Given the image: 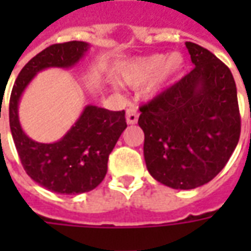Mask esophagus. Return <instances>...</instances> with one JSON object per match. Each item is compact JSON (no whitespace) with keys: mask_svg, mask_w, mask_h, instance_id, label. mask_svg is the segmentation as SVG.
I'll return each mask as SVG.
<instances>
[{"mask_svg":"<svg viewBox=\"0 0 251 251\" xmlns=\"http://www.w3.org/2000/svg\"><path fill=\"white\" fill-rule=\"evenodd\" d=\"M138 121V111H137L136 106H130L129 109L126 110V122L129 125H134Z\"/></svg>","mask_w":251,"mask_h":251,"instance_id":"esophagus-1","label":"esophagus"}]
</instances>
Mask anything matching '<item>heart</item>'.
<instances>
[{"label":"heart","instance_id":"1","mask_svg":"<svg viewBox=\"0 0 251 251\" xmlns=\"http://www.w3.org/2000/svg\"><path fill=\"white\" fill-rule=\"evenodd\" d=\"M184 67V56L174 52L168 56L154 53L126 62L118 71L120 80L126 86L138 88L151 82L148 93L156 95L177 76Z\"/></svg>","mask_w":251,"mask_h":251}]
</instances>
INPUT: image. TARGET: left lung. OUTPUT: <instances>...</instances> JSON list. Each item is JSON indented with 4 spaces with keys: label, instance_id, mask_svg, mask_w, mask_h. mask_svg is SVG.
<instances>
[{
    "label": "left lung",
    "instance_id": "8db88e82",
    "mask_svg": "<svg viewBox=\"0 0 251 251\" xmlns=\"http://www.w3.org/2000/svg\"><path fill=\"white\" fill-rule=\"evenodd\" d=\"M195 64L172 87L140 107L144 157L153 179L194 189L225 168L241 134L231 71L208 50L185 43Z\"/></svg>",
    "mask_w": 251,
    "mask_h": 251
}]
</instances>
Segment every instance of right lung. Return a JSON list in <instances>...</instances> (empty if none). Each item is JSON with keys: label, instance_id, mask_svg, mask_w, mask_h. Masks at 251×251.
I'll return each instance as SVG.
<instances>
[{"label": "right lung", "instance_id": "1", "mask_svg": "<svg viewBox=\"0 0 251 251\" xmlns=\"http://www.w3.org/2000/svg\"><path fill=\"white\" fill-rule=\"evenodd\" d=\"M88 48L90 44L84 41L50 46L25 64L10 95L9 124L21 164L30 179L56 194H83L100 184L107 172L109 154L127 126L125 111L87 104L59 141L44 144L25 134L20 124L19 103L39 72L47 68H72Z\"/></svg>", "mask_w": 251, "mask_h": 251}]
</instances>
